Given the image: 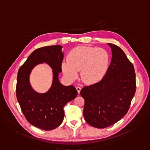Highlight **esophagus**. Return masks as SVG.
<instances>
[{
	"label": "esophagus",
	"mask_w": 150,
	"mask_h": 150,
	"mask_svg": "<svg viewBox=\"0 0 150 150\" xmlns=\"http://www.w3.org/2000/svg\"><path fill=\"white\" fill-rule=\"evenodd\" d=\"M76 89L78 93L79 94V93H80V91H81V88L80 87H76Z\"/></svg>",
	"instance_id": "34e87169"
}]
</instances>
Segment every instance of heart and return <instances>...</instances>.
Segmentation results:
<instances>
[{
    "mask_svg": "<svg viewBox=\"0 0 150 150\" xmlns=\"http://www.w3.org/2000/svg\"><path fill=\"white\" fill-rule=\"evenodd\" d=\"M109 62V53L104 49L78 46L69 52L67 60L62 62L61 68L63 74L70 81L75 80L81 70L82 81L93 84L104 76Z\"/></svg>",
    "mask_w": 150,
    "mask_h": 150,
    "instance_id": "1",
    "label": "heart"
}]
</instances>
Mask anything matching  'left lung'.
Segmentation results:
<instances>
[{"label": "left lung", "mask_w": 150, "mask_h": 150, "mask_svg": "<svg viewBox=\"0 0 150 150\" xmlns=\"http://www.w3.org/2000/svg\"><path fill=\"white\" fill-rule=\"evenodd\" d=\"M112 59L105 75L97 83L83 87L84 119L97 128L109 127L120 120L129 109L136 91L132 63L117 46L108 43Z\"/></svg>", "instance_id": "obj_1"}]
</instances>
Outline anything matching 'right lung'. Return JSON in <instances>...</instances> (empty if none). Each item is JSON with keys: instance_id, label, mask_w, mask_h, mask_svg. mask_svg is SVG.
I'll return each mask as SVG.
<instances>
[{"instance_id": "obj_1", "label": "right lung", "mask_w": 150, "mask_h": 150, "mask_svg": "<svg viewBox=\"0 0 150 150\" xmlns=\"http://www.w3.org/2000/svg\"><path fill=\"white\" fill-rule=\"evenodd\" d=\"M62 46L55 45L35 50L19 69L17 75L16 97L27 121L39 129L50 131L58 127L63 122V108L77 96L73 85L65 86L59 80L63 59ZM46 62L53 72V81L50 89L45 93L36 92L29 82L32 69L38 64Z\"/></svg>"}]
</instances>
